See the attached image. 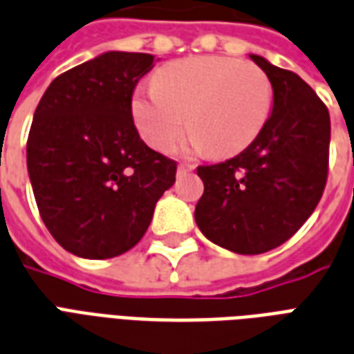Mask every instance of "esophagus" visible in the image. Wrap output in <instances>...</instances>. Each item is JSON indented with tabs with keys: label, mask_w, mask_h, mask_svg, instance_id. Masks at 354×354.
<instances>
[{
	"label": "esophagus",
	"mask_w": 354,
	"mask_h": 354,
	"mask_svg": "<svg viewBox=\"0 0 354 354\" xmlns=\"http://www.w3.org/2000/svg\"><path fill=\"white\" fill-rule=\"evenodd\" d=\"M194 169H196V164H179V167H177L179 175L188 174V171H194Z\"/></svg>",
	"instance_id": "esophagus-1"
}]
</instances>
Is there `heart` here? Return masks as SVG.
Here are the masks:
<instances>
[{
    "mask_svg": "<svg viewBox=\"0 0 354 354\" xmlns=\"http://www.w3.org/2000/svg\"><path fill=\"white\" fill-rule=\"evenodd\" d=\"M272 105V81L259 66L194 56L160 69L154 86H139L131 113L141 138L156 151H169L188 126L194 147L228 158L259 138Z\"/></svg>",
    "mask_w": 354,
    "mask_h": 354,
    "instance_id": "b5f03b06",
    "label": "heart"
}]
</instances>
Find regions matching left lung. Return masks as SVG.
Listing matches in <instances>:
<instances>
[{
    "label": "left lung",
    "instance_id": "left-lung-1",
    "mask_svg": "<svg viewBox=\"0 0 354 354\" xmlns=\"http://www.w3.org/2000/svg\"><path fill=\"white\" fill-rule=\"evenodd\" d=\"M251 60L273 86V109L259 138L234 158L200 166L203 196L196 224L223 249L262 254L300 230L321 200L328 177L330 115L298 75Z\"/></svg>",
    "mask_w": 354,
    "mask_h": 354
}]
</instances>
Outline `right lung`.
<instances>
[{
  "label": "right lung",
  "instance_id": "obj_1",
  "mask_svg": "<svg viewBox=\"0 0 354 354\" xmlns=\"http://www.w3.org/2000/svg\"><path fill=\"white\" fill-rule=\"evenodd\" d=\"M154 66L143 53H105L58 75L41 97L26 156L43 223L66 251L103 260L145 236L177 162L139 138L131 95Z\"/></svg>",
  "mask_w": 354,
  "mask_h": 354
}]
</instances>
